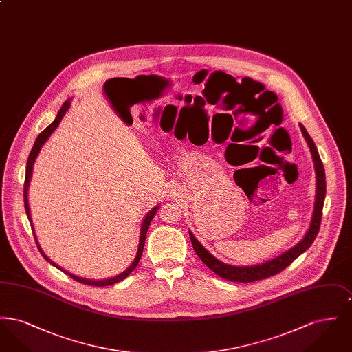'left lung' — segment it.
Masks as SVG:
<instances>
[{
  "label": "left lung",
  "mask_w": 352,
  "mask_h": 352,
  "mask_svg": "<svg viewBox=\"0 0 352 352\" xmlns=\"http://www.w3.org/2000/svg\"><path fill=\"white\" fill-rule=\"evenodd\" d=\"M301 126L302 134L307 141V145L311 151L313 160H314V166H316V173H317V195H316V204H314V214L311 219V224L310 228L307 231V234H305V237L301 241L293 247L292 250L283 253L281 256L267 261L261 265H254V267H232L228 264H224L221 261H219L218 258H215L210 252L206 248H203L201 243L195 239V236L190 234V239L192 243V247L197 252V254L201 257V261L211 269L212 272H215L218 276L224 280L228 281H234V283H253V281H260L264 278H268L270 276H274L277 273H280L281 270L287 268L301 253L306 251L313 241L316 240L317 234H318L319 227H320V221H322V210H323V203H324V195H326V177H324V168L323 164L320 161L318 151L311 140V137L306 132V129Z\"/></svg>",
  "instance_id": "left-lung-1"
}]
</instances>
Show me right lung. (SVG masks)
Here are the masks:
<instances>
[{"label":"right lung","mask_w":352,"mask_h":352,"mask_svg":"<svg viewBox=\"0 0 352 352\" xmlns=\"http://www.w3.org/2000/svg\"><path fill=\"white\" fill-rule=\"evenodd\" d=\"M68 107H69V101H66L63 105H62V108H60V111L58 112V116L56 118L51 122L50 125L43 131V132H41L39 135L36 137V140H35V144H34L33 149L30 151V154H29V158H28V165H26V175H25V184H23V201H25V210H26V214H28V218L30 220V223H32V217H30V208H29V201H28V188H29V182H30V178H32V170H33L34 161H35V158H36V155H38V153L41 151V148H42V145L46 142V140L50 137V134L56 129V126L59 125V122H60V120L63 118L65 116V113L67 112ZM157 210H158V206L157 207H154L153 210H151V212L145 217L144 219V221H142V227H141V236H140V244H138V251H137V256H135V258H134L133 263H132V265L129 267V268L126 269L125 272H122L121 274H118L116 277H113V278H108V280H101V281H92V280H85V278H82V277H78V276H74V274H71V273H68L66 270H63V269L60 268V267H58L56 264H54L52 261H51L50 258L43 253V251L41 250V247H39V244H38V241H36V236L34 234V228H33V223H32V228H33V234L34 239H35V243H36V247H38V250L39 252L42 253V256L52 264L54 267H56L58 269H60V270H63L66 274H68L72 280H75V281H78V283H82L84 285H92V286H108V285H113L118 283V281H122L124 278H126L129 274H131V272L133 270L137 265H138V261H140V258H141V254H142V251H144V245H145V237H146V232H148V228H149V226H151V219L155 215V212H157Z\"/></svg>","instance_id":"1"}]
</instances>
